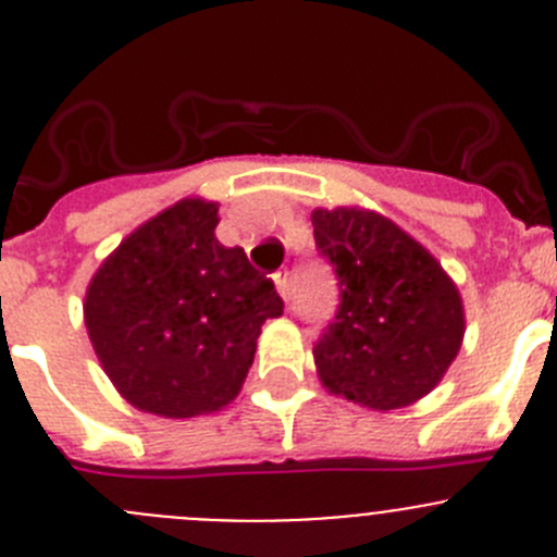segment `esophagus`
Masks as SVG:
<instances>
[{
  "label": "esophagus",
  "instance_id": "34e87169",
  "mask_svg": "<svg viewBox=\"0 0 557 557\" xmlns=\"http://www.w3.org/2000/svg\"><path fill=\"white\" fill-rule=\"evenodd\" d=\"M273 282H275V289H278V295H282L284 300H289V273H275L273 275Z\"/></svg>",
  "mask_w": 557,
  "mask_h": 557
}]
</instances>
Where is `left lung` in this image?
Masks as SVG:
<instances>
[{
  "instance_id": "left-lung-1",
  "label": "left lung",
  "mask_w": 557,
  "mask_h": 557,
  "mask_svg": "<svg viewBox=\"0 0 557 557\" xmlns=\"http://www.w3.org/2000/svg\"><path fill=\"white\" fill-rule=\"evenodd\" d=\"M314 243L334 268L339 306L314 342L320 379L375 411L433 389L458 356L463 306L442 264L379 212H312Z\"/></svg>"
}]
</instances>
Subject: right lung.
<instances>
[{"label": "right lung", "instance_id": "right-lung-1", "mask_svg": "<svg viewBox=\"0 0 557 557\" xmlns=\"http://www.w3.org/2000/svg\"><path fill=\"white\" fill-rule=\"evenodd\" d=\"M215 226L218 203H173L104 259L85 295L96 356L140 411L187 420L226 406L262 323L284 312L273 282Z\"/></svg>", "mask_w": 557, "mask_h": 557}]
</instances>
